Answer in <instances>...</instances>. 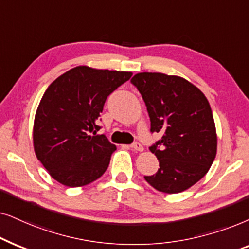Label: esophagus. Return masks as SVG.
<instances>
[{"label":"esophagus","mask_w":249,"mask_h":249,"mask_svg":"<svg viewBox=\"0 0 249 249\" xmlns=\"http://www.w3.org/2000/svg\"><path fill=\"white\" fill-rule=\"evenodd\" d=\"M132 148H133V150L135 151H143V147H142V144L139 143V142H134V143L132 144Z\"/></svg>","instance_id":"obj_1"}]
</instances>
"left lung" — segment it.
Returning a JSON list of instances; mask_svg holds the SVG:
<instances>
[{"label":"left lung","instance_id":"8db88e82","mask_svg":"<svg viewBox=\"0 0 249 249\" xmlns=\"http://www.w3.org/2000/svg\"><path fill=\"white\" fill-rule=\"evenodd\" d=\"M131 82L147 107L151 132L161 139L150 147L158 172L144 180L156 190L178 194L203 178L217 150L216 127L207 98L180 76L139 72Z\"/></svg>","mask_w":249,"mask_h":249}]
</instances>
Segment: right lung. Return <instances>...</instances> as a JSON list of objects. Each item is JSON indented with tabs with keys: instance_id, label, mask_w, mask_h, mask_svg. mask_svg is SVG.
Listing matches in <instances>:
<instances>
[{
	"instance_id": "obj_1",
	"label": "right lung",
	"mask_w": 249,
	"mask_h": 249,
	"mask_svg": "<svg viewBox=\"0 0 249 249\" xmlns=\"http://www.w3.org/2000/svg\"><path fill=\"white\" fill-rule=\"evenodd\" d=\"M131 71L77 66L54 79L39 101L33 126L36 157L66 187L90 184L105 173L116 145L97 134L106 99Z\"/></svg>"
}]
</instances>
